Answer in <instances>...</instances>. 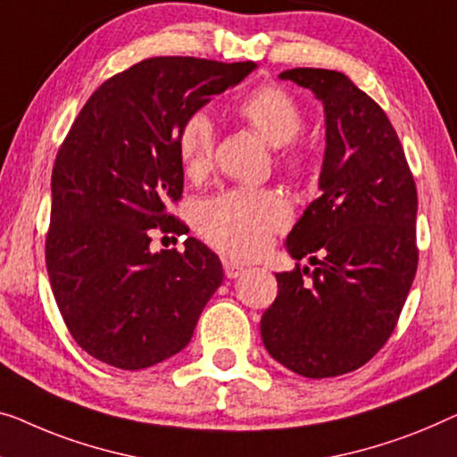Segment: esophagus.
Masks as SVG:
<instances>
[{
  "mask_svg": "<svg viewBox=\"0 0 457 457\" xmlns=\"http://www.w3.org/2000/svg\"><path fill=\"white\" fill-rule=\"evenodd\" d=\"M223 270H226L228 278H237L246 272V267L240 262H234V261H223Z\"/></svg>",
  "mask_w": 457,
  "mask_h": 457,
  "instance_id": "obj_1",
  "label": "esophagus"
}]
</instances>
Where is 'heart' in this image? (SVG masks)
<instances>
[{"label": "heart", "instance_id": "heart-1", "mask_svg": "<svg viewBox=\"0 0 457 457\" xmlns=\"http://www.w3.org/2000/svg\"><path fill=\"white\" fill-rule=\"evenodd\" d=\"M240 117L272 147L289 145L302 133L303 112L291 94L277 86L258 87L237 104ZM215 131L205 112H195L179 133V155L188 176L205 174L213 158ZM302 154L289 149L285 163L297 166ZM199 229L236 258H250L267 246L272 231L289 221V207L272 190L234 188L211 196L199 209Z\"/></svg>", "mask_w": 457, "mask_h": 457}]
</instances>
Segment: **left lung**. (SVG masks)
<instances>
[{
	"label": "left lung",
	"instance_id": "1",
	"mask_svg": "<svg viewBox=\"0 0 457 457\" xmlns=\"http://www.w3.org/2000/svg\"><path fill=\"white\" fill-rule=\"evenodd\" d=\"M281 79L324 106L320 195L287 236L308 267L277 272L261 320L269 355L303 378L365 365L396 328L417 272V187L390 119L340 71L297 67Z\"/></svg>",
	"mask_w": 457,
	"mask_h": 457
}]
</instances>
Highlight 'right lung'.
Returning <instances> with one entry per match:
<instances>
[{"mask_svg": "<svg viewBox=\"0 0 457 457\" xmlns=\"http://www.w3.org/2000/svg\"><path fill=\"white\" fill-rule=\"evenodd\" d=\"M256 63L152 57L106 79L59 147L51 179L46 270L67 328L87 355L145 370L180 353L223 281L196 237L152 252V229L188 234L166 211L185 170L179 133L211 96Z\"/></svg>", "mask_w": 457, "mask_h": 457, "instance_id": "right-lung-1", "label": "right lung"}]
</instances>
